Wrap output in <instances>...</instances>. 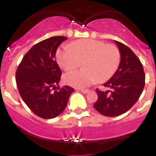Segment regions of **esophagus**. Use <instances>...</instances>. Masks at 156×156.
Segmentation results:
<instances>
[{
  "mask_svg": "<svg viewBox=\"0 0 156 156\" xmlns=\"http://www.w3.org/2000/svg\"><path fill=\"white\" fill-rule=\"evenodd\" d=\"M79 90H80V92H82L83 94H87L89 92V90L87 89H80Z\"/></svg>",
  "mask_w": 156,
  "mask_h": 156,
  "instance_id": "esophagus-1",
  "label": "esophagus"
}]
</instances>
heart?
<instances>
[{"instance_id":"b5f03b06","label":"heart","mask_w":156,"mask_h":156,"mask_svg":"<svg viewBox=\"0 0 156 156\" xmlns=\"http://www.w3.org/2000/svg\"><path fill=\"white\" fill-rule=\"evenodd\" d=\"M62 45L57 50L58 65L66 71L73 70L83 61L84 69L64 76V81L75 87H86L96 82H104L113 76L121 61L120 51L115 45L99 40L85 38Z\"/></svg>"}]
</instances>
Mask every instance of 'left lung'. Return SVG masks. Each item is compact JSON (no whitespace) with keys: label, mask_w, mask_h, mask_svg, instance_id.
Here are the masks:
<instances>
[{"label":"left lung","mask_w":156,"mask_h":156,"mask_svg":"<svg viewBox=\"0 0 156 156\" xmlns=\"http://www.w3.org/2000/svg\"><path fill=\"white\" fill-rule=\"evenodd\" d=\"M121 54L118 70L103 85L111 89L104 92L96 90L98 98L94 107L100 114L116 117L127 112L139 99L145 87L143 66L133 51L121 42L114 41Z\"/></svg>","instance_id":"obj_1"}]
</instances>
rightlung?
Instances as JSON below:
<instances>
[{"instance_id":"1","label":"right lung","mask_w":156,"mask_h":156,"mask_svg":"<svg viewBox=\"0 0 156 156\" xmlns=\"http://www.w3.org/2000/svg\"><path fill=\"white\" fill-rule=\"evenodd\" d=\"M65 36H54L35 44L23 57L16 71V83L24 102L35 115L51 119L61 114L66 107L73 88H60V69L55 52ZM57 89L52 91V89Z\"/></svg>"}]
</instances>
